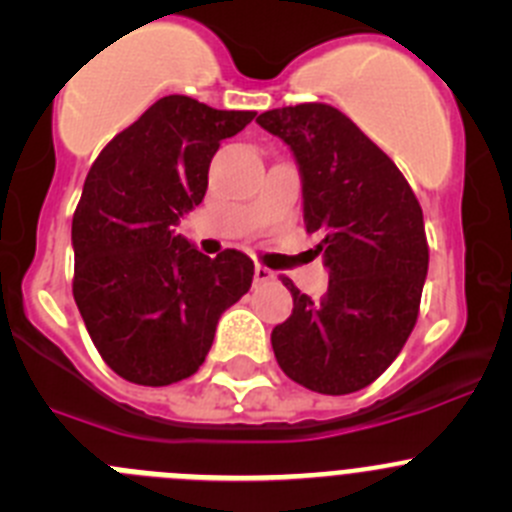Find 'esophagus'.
Segmentation results:
<instances>
[{
	"label": "esophagus",
	"instance_id": "1",
	"mask_svg": "<svg viewBox=\"0 0 512 512\" xmlns=\"http://www.w3.org/2000/svg\"><path fill=\"white\" fill-rule=\"evenodd\" d=\"M272 280H275V272H272L270 267H265V265H255V285L272 283Z\"/></svg>",
	"mask_w": 512,
	"mask_h": 512
}]
</instances>
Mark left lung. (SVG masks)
<instances>
[{"instance_id":"obj_1","label":"left lung","mask_w":512,"mask_h":512,"mask_svg":"<svg viewBox=\"0 0 512 512\" xmlns=\"http://www.w3.org/2000/svg\"><path fill=\"white\" fill-rule=\"evenodd\" d=\"M293 148L303 174L305 232L331 270L313 303L290 278L293 315L272 331V351L295 384L353 394L374 384L414 331L429 267L424 217L394 161L346 113L298 103L257 116Z\"/></svg>"}]
</instances>
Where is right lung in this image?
<instances>
[{
	"label": "right lung",
	"mask_w": 512,
	"mask_h": 512,
	"mask_svg": "<svg viewBox=\"0 0 512 512\" xmlns=\"http://www.w3.org/2000/svg\"><path fill=\"white\" fill-rule=\"evenodd\" d=\"M252 118L166 95L90 166L73 214V298L100 358L131 384L197 374L219 315L250 290V257L202 255L174 224L202 204L222 138Z\"/></svg>",
	"instance_id": "1"
}]
</instances>
